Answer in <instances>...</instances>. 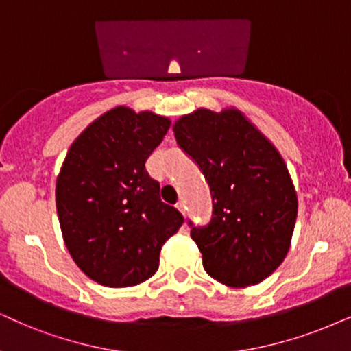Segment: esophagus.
Here are the masks:
<instances>
[{
  "label": "esophagus",
  "instance_id": "34e87169",
  "mask_svg": "<svg viewBox=\"0 0 351 351\" xmlns=\"http://www.w3.org/2000/svg\"><path fill=\"white\" fill-rule=\"evenodd\" d=\"M176 208H178L181 214L186 215V207H184V202L183 201H180L178 204H176Z\"/></svg>",
  "mask_w": 351,
  "mask_h": 351
}]
</instances>
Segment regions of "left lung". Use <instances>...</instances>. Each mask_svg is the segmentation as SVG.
<instances>
[{
    "label": "left lung",
    "instance_id": "1",
    "mask_svg": "<svg viewBox=\"0 0 351 351\" xmlns=\"http://www.w3.org/2000/svg\"><path fill=\"white\" fill-rule=\"evenodd\" d=\"M173 131L210 186V223H189L206 272L233 288L265 280L290 251L298 215L280 152L237 106L197 108L176 119Z\"/></svg>",
    "mask_w": 351,
    "mask_h": 351
}]
</instances>
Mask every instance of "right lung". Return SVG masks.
<instances>
[{
  "label": "right lung",
  "instance_id": "right-lung-1",
  "mask_svg": "<svg viewBox=\"0 0 351 351\" xmlns=\"http://www.w3.org/2000/svg\"><path fill=\"white\" fill-rule=\"evenodd\" d=\"M170 118L118 105L94 119L66 154L56 178V212L71 257L110 288L139 285L157 272L163 243L183 215L162 202L145 160Z\"/></svg>",
  "mask_w": 351,
  "mask_h": 351
}]
</instances>
